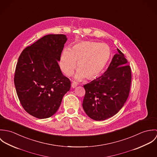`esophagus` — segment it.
I'll return each mask as SVG.
<instances>
[{"mask_svg": "<svg viewBox=\"0 0 157 157\" xmlns=\"http://www.w3.org/2000/svg\"><path fill=\"white\" fill-rule=\"evenodd\" d=\"M77 86V83H72V84H71V87H72V88H75V87Z\"/></svg>", "mask_w": 157, "mask_h": 157, "instance_id": "esophagus-1", "label": "esophagus"}]
</instances>
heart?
I'll use <instances>...</instances> for the list:
<instances>
[{"label": "heart", "instance_id": "b5f03b06", "mask_svg": "<svg viewBox=\"0 0 157 157\" xmlns=\"http://www.w3.org/2000/svg\"><path fill=\"white\" fill-rule=\"evenodd\" d=\"M111 57L109 46L105 44L92 41H82L72 45L70 49L62 51L60 67L67 76L72 74L76 68L75 78L78 81L85 77L93 80L98 77L108 65Z\"/></svg>", "mask_w": 157, "mask_h": 157}]
</instances>
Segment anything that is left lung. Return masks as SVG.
<instances>
[{
  "label": "left lung",
  "mask_w": 157,
  "mask_h": 157,
  "mask_svg": "<svg viewBox=\"0 0 157 157\" xmlns=\"http://www.w3.org/2000/svg\"><path fill=\"white\" fill-rule=\"evenodd\" d=\"M106 72L85 85L83 108L90 118L106 120L118 112L126 101L131 88V69L121 51L117 49Z\"/></svg>",
  "instance_id": "1"
}]
</instances>
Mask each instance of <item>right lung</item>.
Returning <instances> with one entry per match:
<instances>
[{
    "label": "right lung",
    "mask_w": 157,
    "mask_h": 157,
    "mask_svg": "<svg viewBox=\"0 0 157 157\" xmlns=\"http://www.w3.org/2000/svg\"><path fill=\"white\" fill-rule=\"evenodd\" d=\"M67 41L64 34H48L21 54L16 67L14 85L23 109L40 119L51 117L71 88L58 62Z\"/></svg>",
    "instance_id": "1"
}]
</instances>
